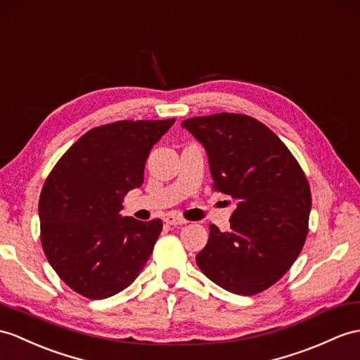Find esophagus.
Wrapping results in <instances>:
<instances>
[{
	"label": "esophagus",
	"instance_id": "1",
	"mask_svg": "<svg viewBox=\"0 0 360 360\" xmlns=\"http://www.w3.org/2000/svg\"><path fill=\"white\" fill-rule=\"evenodd\" d=\"M163 220H165L166 224H169V226H181V224H186L188 223L186 220H183V218L174 215V214H168V215L163 218Z\"/></svg>",
	"mask_w": 360,
	"mask_h": 360
}]
</instances>
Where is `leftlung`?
Masks as SVG:
<instances>
[{
  "mask_svg": "<svg viewBox=\"0 0 360 360\" xmlns=\"http://www.w3.org/2000/svg\"><path fill=\"white\" fill-rule=\"evenodd\" d=\"M205 146L214 189L236 201L231 231L209 226L200 270L224 290L257 295L292 267L309 232L310 186L279 137L257 119L220 112L181 122Z\"/></svg>",
  "mask_w": 360,
  "mask_h": 360,
  "instance_id": "obj_1",
  "label": "left lung"
}]
</instances>
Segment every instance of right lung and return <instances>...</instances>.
I'll return each mask as SVG.
<instances>
[{"instance_id":"right-lung-1","label":"right lung","mask_w":360,"mask_h":360,"mask_svg":"<svg viewBox=\"0 0 360 360\" xmlns=\"http://www.w3.org/2000/svg\"><path fill=\"white\" fill-rule=\"evenodd\" d=\"M168 120H120L90 129L60 157L39 197L41 244L59 278L89 300L134 283L150 259L162 220L122 217V201L143 183Z\"/></svg>"}]
</instances>
